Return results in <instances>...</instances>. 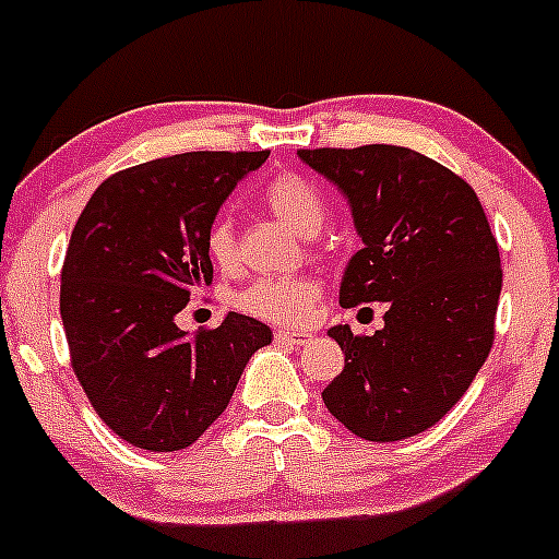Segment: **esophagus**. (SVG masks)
<instances>
[{"mask_svg": "<svg viewBox=\"0 0 559 559\" xmlns=\"http://www.w3.org/2000/svg\"><path fill=\"white\" fill-rule=\"evenodd\" d=\"M277 344L282 347H304V344L312 342V333L309 331H277L274 333Z\"/></svg>", "mask_w": 559, "mask_h": 559, "instance_id": "obj_1", "label": "esophagus"}]
</instances>
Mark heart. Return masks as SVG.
Returning a JSON list of instances; mask_svg holds the SVG:
<instances>
[{"label":"heart","instance_id":"b5f03b06","mask_svg":"<svg viewBox=\"0 0 559 559\" xmlns=\"http://www.w3.org/2000/svg\"><path fill=\"white\" fill-rule=\"evenodd\" d=\"M263 201L298 237L312 239L325 226V199H322L318 186L309 182L307 177L293 175V171L274 177L266 191H263ZM206 252L223 269H231L237 263V237H234V223L228 217H217L210 226ZM318 293L320 285L312 277H263L245 287L237 296V304L245 312L255 314L261 320L280 322V325H298V322L312 314Z\"/></svg>","mask_w":559,"mask_h":559}]
</instances>
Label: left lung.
Here are the masks:
<instances>
[{
  "mask_svg": "<svg viewBox=\"0 0 559 559\" xmlns=\"http://www.w3.org/2000/svg\"><path fill=\"white\" fill-rule=\"evenodd\" d=\"M347 199L360 247L338 285L344 309L388 304L384 328L333 325L344 371L325 408L366 441H401L439 423L485 366L503 272L474 188L395 145L298 151Z\"/></svg>",
  "mask_w": 559,
  "mask_h": 559,
  "instance_id": "obj_1",
  "label": "left lung"
}]
</instances>
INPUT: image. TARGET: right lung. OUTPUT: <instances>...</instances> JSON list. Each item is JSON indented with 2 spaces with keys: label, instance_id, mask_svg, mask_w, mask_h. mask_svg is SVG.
<instances>
[{
  "label": "right lung",
  "instance_id": "1",
  "mask_svg": "<svg viewBox=\"0 0 559 559\" xmlns=\"http://www.w3.org/2000/svg\"><path fill=\"white\" fill-rule=\"evenodd\" d=\"M269 158L180 153L118 171L74 223L61 269V322L91 406L147 452L191 447L223 412L272 328L228 312L188 336L175 318L210 285L206 231L228 193Z\"/></svg>",
  "mask_w": 559,
  "mask_h": 559
}]
</instances>
